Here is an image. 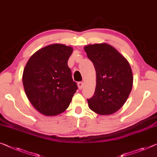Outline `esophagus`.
I'll list each match as a JSON object with an SVG mask.
<instances>
[{
  "instance_id": "1",
  "label": "esophagus",
  "mask_w": 157,
  "mask_h": 157,
  "mask_svg": "<svg viewBox=\"0 0 157 157\" xmlns=\"http://www.w3.org/2000/svg\"><path fill=\"white\" fill-rule=\"evenodd\" d=\"M83 87V82H78V88L79 90H81V89H82V88Z\"/></svg>"
}]
</instances>
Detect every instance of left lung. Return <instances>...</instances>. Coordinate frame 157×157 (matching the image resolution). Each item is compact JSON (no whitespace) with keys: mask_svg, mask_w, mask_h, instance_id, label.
Segmentation results:
<instances>
[{"mask_svg":"<svg viewBox=\"0 0 157 157\" xmlns=\"http://www.w3.org/2000/svg\"><path fill=\"white\" fill-rule=\"evenodd\" d=\"M96 71L94 95L88 99L90 109L100 115L117 112L126 102L131 92L133 77L128 60L106 43L84 47Z\"/></svg>","mask_w":157,"mask_h":157,"instance_id":"8db88e82","label":"left lung"}]
</instances>
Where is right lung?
<instances>
[{
    "label": "right lung",
    "mask_w": 157,
    "mask_h": 157,
    "mask_svg": "<svg viewBox=\"0 0 157 157\" xmlns=\"http://www.w3.org/2000/svg\"><path fill=\"white\" fill-rule=\"evenodd\" d=\"M72 52L73 48L61 43L47 45L36 52L24 69L26 97L41 114L52 117L64 112L76 92L67 64Z\"/></svg>",
    "instance_id": "right-lung-1"
}]
</instances>
